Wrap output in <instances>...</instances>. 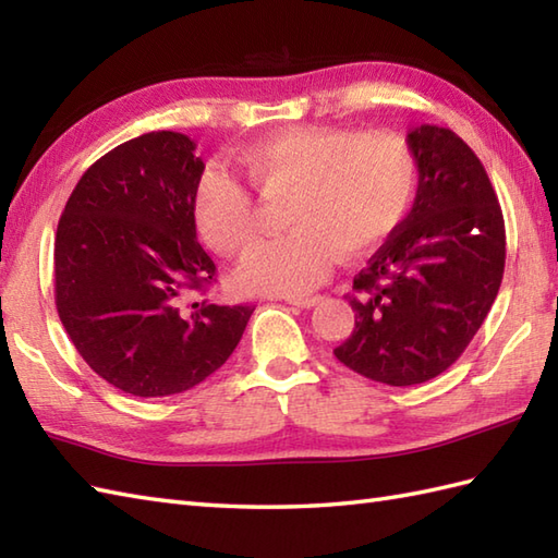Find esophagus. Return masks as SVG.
Segmentation results:
<instances>
[{"instance_id":"34e87169","label":"esophagus","mask_w":558,"mask_h":558,"mask_svg":"<svg viewBox=\"0 0 558 558\" xmlns=\"http://www.w3.org/2000/svg\"><path fill=\"white\" fill-rule=\"evenodd\" d=\"M286 302L292 306H302V310H312V306L322 302V298L318 294H292V298H286Z\"/></svg>"}]
</instances>
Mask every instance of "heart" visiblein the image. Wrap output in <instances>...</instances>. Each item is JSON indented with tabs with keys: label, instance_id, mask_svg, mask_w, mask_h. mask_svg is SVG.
I'll use <instances>...</instances> for the list:
<instances>
[{
	"label": "heart",
	"instance_id": "1",
	"mask_svg": "<svg viewBox=\"0 0 558 558\" xmlns=\"http://www.w3.org/2000/svg\"><path fill=\"white\" fill-rule=\"evenodd\" d=\"M240 170L260 194H288V234L256 246L236 270L252 292L300 294L322 282L336 258L384 244L412 208L417 153L396 132L292 126L240 153ZM194 222L220 256H240L258 240L252 194L210 168L194 189Z\"/></svg>",
	"mask_w": 558,
	"mask_h": 558
}]
</instances>
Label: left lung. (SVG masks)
I'll return each mask as SVG.
<instances>
[{
  "mask_svg": "<svg viewBox=\"0 0 558 558\" xmlns=\"http://www.w3.org/2000/svg\"><path fill=\"white\" fill-rule=\"evenodd\" d=\"M420 182L405 222L354 276L352 336L336 357L372 381L414 386L446 372L487 318L506 228L487 170L450 129L408 134Z\"/></svg>",
  "mask_w": 558,
  "mask_h": 558,
  "instance_id": "8db88e82",
  "label": "left lung"
}]
</instances>
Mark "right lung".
<instances>
[{"mask_svg":"<svg viewBox=\"0 0 558 558\" xmlns=\"http://www.w3.org/2000/svg\"><path fill=\"white\" fill-rule=\"evenodd\" d=\"M196 144L150 132L105 153L71 192L54 240V302L105 381L138 398L194 388L228 362L254 304L202 296L216 264L196 240Z\"/></svg>","mask_w":558,"mask_h":558,"instance_id":"1","label":"right lung"}]
</instances>
